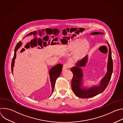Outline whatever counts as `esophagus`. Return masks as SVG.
I'll return each mask as SVG.
<instances>
[{
    "instance_id": "esophagus-1",
    "label": "esophagus",
    "mask_w": 123,
    "mask_h": 123,
    "mask_svg": "<svg viewBox=\"0 0 123 123\" xmlns=\"http://www.w3.org/2000/svg\"><path fill=\"white\" fill-rule=\"evenodd\" d=\"M70 64H68V63H66L63 65V71H65L66 69H67V68H68L70 67Z\"/></svg>"
}]
</instances>
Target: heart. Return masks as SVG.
Here are the masks:
<instances>
[{
  "label": "heart",
  "mask_w": 123,
  "mask_h": 123,
  "mask_svg": "<svg viewBox=\"0 0 123 123\" xmlns=\"http://www.w3.org/2000/svg\"><path fill=\"white\" fill-rule=\"evenodd\" d=\"M89 43L87 40H84L81 41L80 39H77L71 43L68 46V51H74L75 49V55L76 56H82L84 55L88 50Z\"/></svg>",
  "instance_id": "heart-1"
}]
</instances>
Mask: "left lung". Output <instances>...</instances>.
Masks as SVG:
<instances>
[{"label":"left lung","instance_id":"obj_1","mask_svg":"<svg viewBox=\"0 0 123 123\" xmlns=\"http://www.w3.org/2000/svg\"><path fill=\"white\" fill-rule=\"evenodd\" d=\"M104 33L101 32H92V35L102 34ZM107 44L109 47V54L107 66V72L102 78L98 86H93L90 88H85L83 87V72L81 67H85L87 62L86 55L81 60L76 63V66L71 68V71L73 74V77L72 80V87L74 94L81 98H89L103 92L107 87L111 80L113 72V62L111 57V51L110 46L107 41ZM82 87H81V86Z\"/></svg>","mask_w":123,"mask_h":123}]
</instances>
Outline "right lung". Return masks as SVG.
Returning <instances> with one entry per match:
<instances>
[{
    "label": "right lung",
    "instance_id": "1",
    "mask_svg": "<svg viewBox=\"0 0 123 123\" xmlns=\"http://www.w3.org/2000/svg\"><path fill=\"white\" fill-rule=\"evenodd\" d=\"M56 43H51V45L55 44ZM22 43L21 41H19L18 43L17 44L15 49H14V56L12 60V74L13 72V67L14 66V60L16 58V51L22 45ZM46 43H45V45H46ZM63 65L61 64H58L56 65L55 66L52 67L49 71V78H50V81L51 83V85L52 86V92H53L55 85V81L57 79V78L59 76V75L61 74V72H62V69Z\"/></svg>",
    "mask_w": 123,
    "mask_h": 123
}]
</instances>
